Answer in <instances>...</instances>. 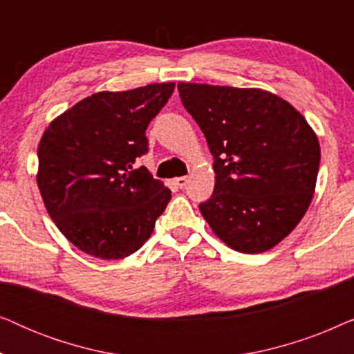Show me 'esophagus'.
<instances>
[{
	"label": "esophagus",
	"mask_w": 354,
	"mask_h": 354,
	"mask_svg": "<svg viewBox=\"0 0 354 354\" xmlns=\"http://www.w3.org/2000/svg\"><path fill=\"white\" fill-rule=\"evenodd\" d=\"M174 182H176V185L180 188V190H183V188H185L187 183H188V177H178Z\"/></svg>",
	"instance_id": "1"
}]
</instances>
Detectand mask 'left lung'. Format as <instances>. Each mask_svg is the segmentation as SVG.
Wrapping results in <instances>:
<instances>
[{"mask_svg": "<svg viewBox=\"0 0 354 354\" xmlns=\"http://www.w3.org/2000/svg\"><path fill=\"white\" fill-rule=\"evenodd\" d=\"M205 133L216 185L200 211L219 239L258 254L282 241L313 200L321 148L306 119L258 88L178 84Z\"/></svg>", "mask_w": 354, "mask_h": 354, "instance_id": "obj_1", "label": "left lung"}]
</instances>
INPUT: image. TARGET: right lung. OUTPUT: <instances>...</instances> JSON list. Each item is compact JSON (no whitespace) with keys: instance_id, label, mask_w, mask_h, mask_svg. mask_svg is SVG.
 <instances>
[{"instance_id":"obj_1","label":"right lung","mask_w":354,"mask_h":354,"mask_svg":"<svg viewBox=\"0 0 354 354\" xmlns=\"http://www.w3.org/2000/svg\"><path fill=\"white\" fill-rule=\"evenodd\" d=\"M176 84L100 91L53 120L38 147V188L48 214L77 248L101 259L140 250L171 201V190L137 158L147 129Z\"/></svg>"}]
</instances>
